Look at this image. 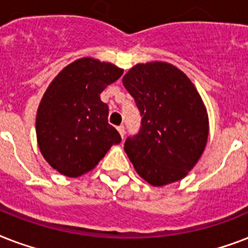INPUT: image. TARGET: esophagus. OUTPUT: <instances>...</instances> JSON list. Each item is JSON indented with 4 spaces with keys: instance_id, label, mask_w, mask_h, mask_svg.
I'll list each match as a JSON object with an SVG mask.
<instances>
[{
    "instance_id": "esophagus-1",
    "label": "esophagus",
    "mask_w": 248,
    "mask_h": 248,
    "mask_svg": "<svg viewBox=\"0 0 248 248\" xmlns=\"http://www.w3.org/2000/svg\"><path fill=\"white\" fill-rule=\"evenodd\" d=\"M117 130H118V132H120V135L124 138V124H121V126H118L117 127Z\"/></svg>"
}]
</instances>
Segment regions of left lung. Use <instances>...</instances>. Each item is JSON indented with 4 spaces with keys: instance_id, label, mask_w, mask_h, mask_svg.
Here are the masks:
<instances>
[{
    "instance_id": "1",
    "label": "left lung",
    "mask_w": 248,
    "mask_h": 248,
    "mask_svg": "<svg viewBox=\"0 0 248 248\" xmlns=\"http://www.w3.org/2000/svg\"><path fill=\"white\" fill-rule=\"evenodd\" d=\"M122 82L143 117L139 134L124 141L134 169L153 186L181 180L207 143L208 116L201 95L184 72L165 62L136 64Z\"/></svg>"
}]
</instances>
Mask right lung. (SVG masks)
<instances>
[{"instance_id": "right-lung-1", "label": "right lung", "mask_w": 248, "mask_h": 248, "mask_svg": "<svg viewBox=\"0 0 248 248\" xmlns=\"http://www.w3.org/2000/svg\"><path fill=\"white\" fill-rule=\"evenodd\" d=\"M124 73L112 63L81 58L48 85L36 117L37 143L44 158L64 176L78 177L99 163L121 136L108 124L100 93Z\"/></svg>"}]
</instances>
